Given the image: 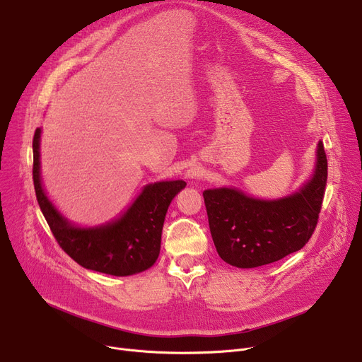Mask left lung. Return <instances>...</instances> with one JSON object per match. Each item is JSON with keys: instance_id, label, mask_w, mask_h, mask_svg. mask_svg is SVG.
<instances>
[{"instance_id": "1", "label": "left lung", "mask_w": 362, "mask_h": 362, "mask_svg": "<svg viewBox=\"0 0 362 362\" xmlns=\"http://www.w3.org/2000/svg\"><path fill=\"white\" fill-rule=\"evenodd\" d=\"M326 185L327 158L320 141L311 177L286 197L262 199L232 186L205 189L208 223L220 258L238 269H254L303 248L317 226Z\"/></svg>"}]
</instances>
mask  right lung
<instances>
[{
  "instance_id": "add662e5",
  "label": "right lung",
  "mask_w": 362,
  "mask_h": 362,
  "mask_svg": "<svg viewBox=\"0 0 362 362\" xmlns=\"http://www.w3.org/2000/svg\"><path fill=\"white\" fill-rule=\"evenodd\" d=\"M41 135L33 136V185L37 204L57 242L76 262L88 270L110 276H132L156 264L168 205L186 186L185 180L148 183L126 210L98 226L70 221L48 198L41 176Z\"/></svg>"
}]
</instances>
